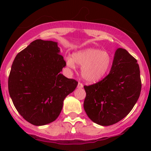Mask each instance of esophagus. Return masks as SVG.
<instances>
[{"label":"esophagus","mask_w":151,"mask_h":151,"mask_svg":"<svg viewBox=\"0 0 151 151\" xmlns=\"http://www.w3.org/2000/svg\"><path fill=\"white\" fill-rule=\"evenodd\" d=\"M83 86H84V85H83L82 83H81V82L78 83V85H77V87H78V88H79V89H81V88H83Z\"/></svg>","instance_id":"obj_1"}]
</instances>
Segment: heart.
<instances>
[{
    "label": "heart",
    "instance_id": "heart-1",
    "mask_svg": "<svg viewBox=\"0 0 151 151\" xmlns=\"http://www.w3.org/2000/svg\"><path fill=\"white\" fill-rule=\"evenodd\" d=\"M66 60L71 68L75 67V62L82 66L83 77L91 82L101 79L111 65V57L107 52L93 48L77 52L73 55V59L68 57Z\"/></svg>",
    "mask_w": 151,
    "mask_h": 151
}]
</instances>
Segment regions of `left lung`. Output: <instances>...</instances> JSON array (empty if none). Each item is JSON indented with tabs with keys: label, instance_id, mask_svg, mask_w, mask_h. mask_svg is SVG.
Returning <instances> with one entry per match:
<instances>
[{
	"label": "left lung",
	"instance_id": "obj_1",
	"mask_svg": "<svg viewBox=\"0 0 151 151\" xmlns=\"http://www.w3.org/2000/svg\"><path fill=\"white\" fill-rule=\"evenodd\" d=\"M84 88V108L89 119L101 126L116 124L130 113L141 93L137 60L125 49L119 48L108 75Z\"/></svg>",
	"mask_w": 151,
	"mask_h": 151
}]
</instances>
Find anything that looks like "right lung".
I'll return each mask as SVG.
<instances>
[{"instance_id":"add662e5","label":"right lung","mask_w":151,"mask_h":151,"mask_svg":"<svg viewBox=\"0 0 151 151\" xmlns=\"http://www.w3.org/2000/svg\"><path fill=\"white\" fill-rule=\"evenodd\" d=\"M58 42L36 40L15 57L8 77V91L15 109L35 126L55 121L66 96L78 81L60 73L66 62Z\"/></svg>"}]
</instances>
